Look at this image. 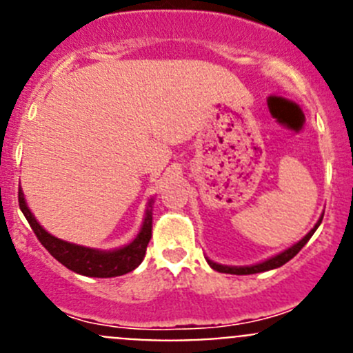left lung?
Masks as SVG:
<instances>
[{
    "instance_id": "1",
    "label": "left lung",
    "mask_w": 353,
    "mask_h": 353,
    "mask_svg": "<svg viewBox=\"0 0 353 353\" xmlns=\"http://www.w3.org/2000/svg\"><path fill=\"white\" fill-rule=\"evenodd\" d=\"M325 215V213H323ZM323 216L318 220V223L314 225V229L309 230V234L305 237H302L301 241H299L297 244H294L292 248L285 249L283 252H280V254L273 256V258L266 259V261L263 263H258V265H251V266H225V265H219V263H213L212 259H206L208 261V265L212 266L213 270H216V272L220 273H230V275H252V273H261V272H268V270H275L279 268V266L285 265L287 261H290L292 258H294L295 254H297L299 251H301L302 248H304L305 244H307V241L311 239L312 234L316 232V229L319 227V223H321Z\"/></svg>"
}]
</instances>
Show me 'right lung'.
<instances>
[{"mask_svg":"<svg viewBox=\"0 0 353 353\" xmlns=\"http://www.w3.org/2000/svg\"><path fill=\"white\" fill-rule=\"evenodd\" d=\"M152 203H154V199L148 201L143 225H141L140 234H138L133 243L124 245V248L114 249V251H99V249L66 243V241H61L58 237L51 236L49 232H46L41 227V223L32 215L30 210H28L22 190H19L20 210H22L27 222L30 223L37 239L51 252L52 258L58 259L61 265H65L71 272L80 273V275L85 276H97V279L126 275V273L133 272L143 261L147 245L152 239Z\"/></svg>","mask_w":353,"mask_h":353,"instance_id":"obj_1","label":"right lung"}]
</instances>
